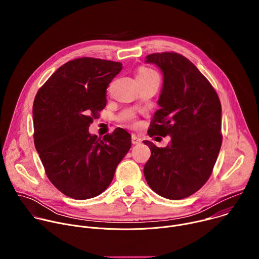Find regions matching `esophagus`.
Here are the masks:
<instances>
[{
  "label": "esophagus",
  "mask_w": 259,
  "mask_h": 259,
  "mask_svg": "<svg viewBox=\"0 0 259 259\" xmlns=\"http://www.w3.org/2000/svg\"><path fill=\"white\" fill-rule=\"evenodd\" d=\"M131 142H132V144H139L141 142V138L137 137L136 135H132L131 136Z\"/></svg>",
  "instance_id": "esophagus-1"
}]
</instances>
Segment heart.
I'll return each mask as SVG.
<instances>
[{"label":"heart","mask_w":259,"mask_h":259,"mask_svg":"<svg viewBox=\"0 0 259 259\" xmlns=\"http://www.w3.org/2000/svg\"><path fill=\"white\" fill-rule=\"evenodd\" d=\"M154 76H158V73L150 68V67H145V66H141L138 68L137 70V80L139 79H149L151 77H154ZM127 122L130 124V125H136V122L134 121V117L133 116H129L127 119Z\"/></svg>","instance_id":"1"}]
</instances>
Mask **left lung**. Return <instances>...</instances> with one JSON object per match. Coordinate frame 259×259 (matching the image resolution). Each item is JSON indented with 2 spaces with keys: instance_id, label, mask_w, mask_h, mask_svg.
<instances>
[{
  "instance_id": "8db88e82",
  "label": "left lung",
  "mask_w": 259,
  "mask_h": 259,
  "mask_svg": "<svg viewBox=\"0 0 259 259\" xmlns=\"http://www.w3.org/2000/svg\"><path fill=\"white\" fill-rule=\"evenodd\" d=\"M164 75L157 110L149 128L154 137L171 136L166 147L144 140L151 158L143 173L158 195L180 200L198 192L209 179L217 160L221 134V104L213 86L196 65L176 52L153 53Z\"/></svg>"
}]
</instances>
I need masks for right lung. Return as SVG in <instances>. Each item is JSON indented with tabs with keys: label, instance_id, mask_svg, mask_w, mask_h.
<instances>
[{
	"label": "right lung",
	"instance_id": "obj_1",
	"mask_svg": "<svg viewBox=\"0 0 259 259\" xmlns=\"http://www.w3.org/2000/svg\"><path fill=\"white\" fill-rule=\"evenodd\" d=\"M122 63L92 57L61 65L35 95L33 140L53 186L86 200L104 192L131 147L130 134L116 129L102 139L88 131L106 105V88Z\"/></svg>",
	"mask_w": 259,
	"mask_h": 259
}]
</instances>
